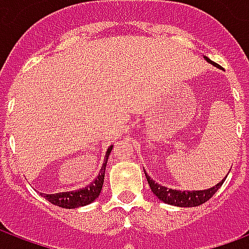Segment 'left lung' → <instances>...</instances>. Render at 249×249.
Returning a JSON list of instances; mask_svg holds the SVG:
<instances>
[{
	"label": "left lung",
	"instance_id": "obj_1",
	"mask_svg": "<svg viewBox=\"0 0 249 249\" xmlns=\"http://www.w3.org/2000/svg\"><path fill=\"white\" fill-rule=\"evenodd\" d=\"M204 58L208 62H211L213 66H217V64L211 61L208 57H204ZM144 173H145V178L148 180V184H149L153 195H156L157 197L165 204H171V205H176V207H197V205H201V204L208 201L209 198L213 196L216 191L223 185L225 178H223L214 187L204 189V191H178V189H172V188L160 185L155 180H152L145 171H144Z\"/></svg>",
	"mask_w": 249,
	"mask_h": 249
}]
</instances>
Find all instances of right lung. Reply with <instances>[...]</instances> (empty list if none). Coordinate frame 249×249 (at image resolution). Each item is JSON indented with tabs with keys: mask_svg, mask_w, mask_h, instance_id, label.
<instances>
[{
	"mask_svg": "<svg viewBox=\"0 0 249 249\" xmlns=\"http://www.w3.org/2000/svg\"><path fill=\"white\" fill-rule=\"evenodd\" d=\"M112 148L113 146H109L108 148L107 155H105V160H104V164L101 169H100L98 176L89 185H87L85 188H81V189H77V191H71V192H60L53 193V195H44V193H41V196H44L49 203L54 204L57 207L68 209L78 208V207H84V205L93 203L100 196V192L103 189L105 167H107V161H108V157L110 155Z\"/></svg>",
	"mask_w": 249,
	"mask_h": 249,
	"instance_id": "obj_1",
	"label": "right lung"
}]
</instances>
